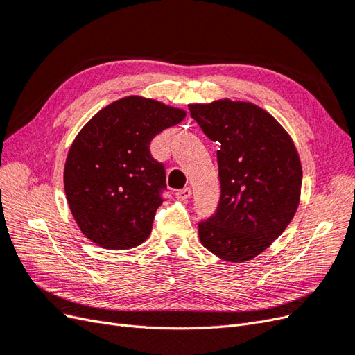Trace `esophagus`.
<instances>
[{"label": "esophagus", "mask_w": 355, "mask_h": 355, "mask_svg": "<svg viewBox=\"0 0 355 355\" xmlns=\"http://www.w3.org/2000/svg\"><path fill=\"white\" fill-rule=\"evenodd\" d=\"M191 197V188H184L176 191V198L180 201H187Z\"/></svg>", "instance_id": "1"}]
</instances>
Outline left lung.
I'll return each instance as SVG.
<instances>
[{"label":"left lung","instance_id":"1","mask_svg":"<svg viewBox=\"0 0 355 355\" xmlns=\"http://www.w3.org/2000/svg\"><path fill=\"white\" fill-rule=\"evenodd\" d=\"M189 111L220 144V198L211 216L198 222L200 240L225 261H250L295 216L302 187L296 148L275 118L253 103L225 99L189 105Z\"/></svg>","mask_w":355,"mask_h":355}]
</instances>
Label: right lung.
Returning <instances> with one entry per match:
<instances>
[{
    "label": "right lung",
    "instance_id": "add662e5",
    "mask_svg": "<svg viewBox=\"0 0 355 355\" xmlns=\"http://www.w3.org/2000/svg\"><path fill=\"white\" fill-rule=\"evenodd\" d=\"M185 112L130 96L96 114L75 137L65 163V192L83 234L103 249L125 250L151 234L167 191L153 139Z\"/></svg>",
    "mask_w": 355,
    "mask_h": 355
}]
</instances>
